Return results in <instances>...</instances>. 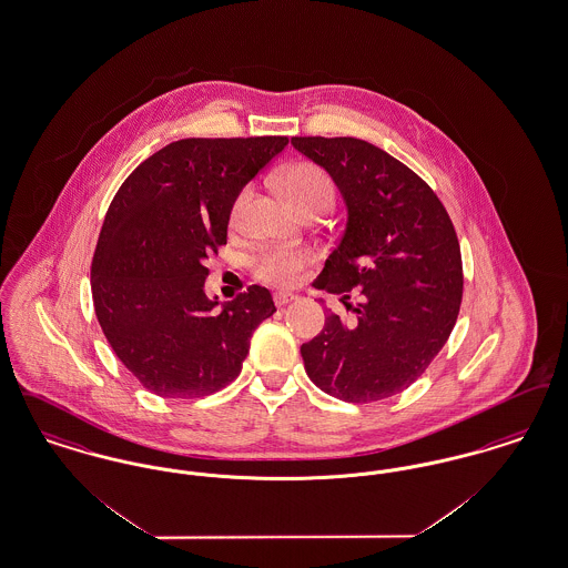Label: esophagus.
<instances>
[{
  "label": "esophagus",
  "instance_id": "1",
  "mask_svg": "<svg viewBox=\"0 0 568 568\" xmlns=\"http://www.w3.org/2000/svg\"><path fill=\"white\" fill-rule=\"evenodd\" d=\"M297 296H294V294H285V292H276V294H274V304H276V306H285V304H287V302H294V300H296Z\"/></svg>",
  "mask_w": 568,
  "mask_h": 568
}]
</instances>
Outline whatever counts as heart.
<instances>
[{
  "label": "heart",
  "instance_id": "obj_1",
  "mask_svg": "<svg viewBox=\"0 0 568 568\" xmlns=\"http://www.w3.org/2000/svg\"><path fill=\"white\" fill-rule=\"evenodd\" d=\"M278 185L300 211L317 206V204L332 206V202H334V185L327 179L324 170L315 163L302 162L290 165L278 176ZM244 200H246V191H243L234 202V209H232L234 219L241 213ZM308 262H311L308 251L274 246L257 257L255 271L260 278L274 283V285H292V283H296L300 272Z\"/></svg>",
  "mask_w": 568,
  "mask_h": 568
}]
</instances>
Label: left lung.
Wrapping results in <instances>:
<instances>
[{
	"label": "left lung",
	"instance_id": "1",
	"mask_svg": "<svg viewBox=\"0 0 568 568\" xmlns=\"http://www.w3.org/2000/svg\"><path fill=\"white\" fill-rule=\"evenodd\" d=\"M292 144L324 168L347 209L345 232L313 287L338 294L355 313L352 322L329 313L300 347L306 375L345 403L400 394L458 320L464 278L454 223L413 170L366 140L313 135Z\"/></svg>",
	"mask_w": 568,
	"mask_h": 568
}]
</instances>
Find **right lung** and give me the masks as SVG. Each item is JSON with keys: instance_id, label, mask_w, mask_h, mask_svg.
<instances>
[{"instance_id": "1", "label": "right lung", "mask_w": 568, "mask_h": 568, "mask_svg": "<svg viewBox=\"0 0 568 568\" xmlns=\"http://www.w3.org/2000/svg\"><path fill=\"white\" fill-rule=\"evenodd\" d=\"M287 142L176 140L116 191L91 264L93 306L112 352L149 392L200 398L241 375L255 327L276 308L260 285L223 304L206 296L204 262L227 243L241 191Z\"/></svg>"}]
</instances>
